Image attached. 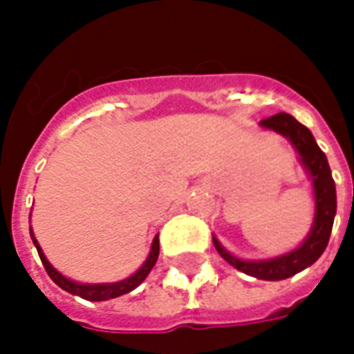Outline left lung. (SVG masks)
I'll return each mask as SVG.
<instances>
[{
  "label": "left lung",
  "instance_id": "1",
  "mask_svg": "<svg viewBox=\"0 0 354 354\" xmlns=\"http://www.w3.org/2000/svg\"><path fill=\"white\" fill-rule=\"evenodd\" d=\"M260 126L284 135L286 139L293 145V148L299 153L301 163L312 178L315 198V215L312 230L297 249L282 256H277V258H269V260L250 261L236 258L217 241V237H213V245H215L217 252L241 273L260 280H284L312 266L327 249L328 237L333 232L334 215H336V185H334L333 174H330L327 156L317 147L314 135L306 126L297 122L295 118L288 113H277L273 117L263 118Z\"/></svg>",
  "mask_w": 354,
  "mask_h": 354
}]
</instances>
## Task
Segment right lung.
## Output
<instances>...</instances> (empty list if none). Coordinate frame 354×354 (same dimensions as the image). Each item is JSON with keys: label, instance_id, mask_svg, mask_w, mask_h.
Returning a JSON list of instances; mask_svg holds the SVG:
<instances>
[{"label": "right lung", "instance_id": "add662e5", "mask_svg": "<svg viewBox=\"0 0 354 354\" xmlns=\"http://www.w3.org/2000/svg\"><path fill=\"white\" fill-rule=\"evenodd\" d=\"M29 232H31V239H33L35 247L39 250L42 266H44L46 273L50 274V279L53 280L59 288H63L64 291H68L72 295L81 297V299H87V301H107V299H115V297H120L124 295V293L133 291L137 286L141 284L142 280L147 279L148 273L152 271V267L156 266V261H158L159 256V237L156 236L153 237L152 249H150V254H148L147 261H145L131 277L120 280V282H111V284H80V282H74V280L66 279L64 274L59 273L57 269L51 266L50 261H48V258L44 256V252H42V249H40L39 241L35 239L33 230L29 228Z\"/></svg>", "mask_w": 354, "mask_h": 354}]
</instances>
